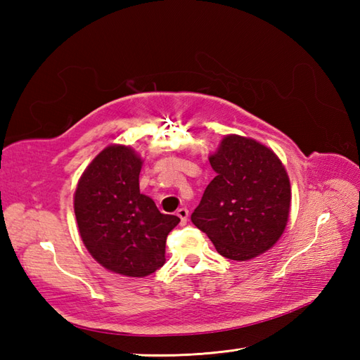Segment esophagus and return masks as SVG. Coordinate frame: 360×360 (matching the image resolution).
<instances>
[{"label":"esophagus","instance_id":"34e87169","mask_svg":"<svg viewBox=\"0 0 360 360\" xmlns=\"http://www.w3.org/2000/svg\"><path fill=\"white\" fill-rule=\"evenodd\" d=\"M176 215H178V217L181 218V223H182V224L187 223V219H188V210H187V209H184V207L179 209L178 212H176Z\"/></svg>","mask_w":360,"mask_h":360}]
</instances>
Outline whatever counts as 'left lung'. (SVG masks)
Returning <instances> with one entry per match:
<instances>
[{
  "label": "left lung",
  "mask_w": 360,
  "mask_h": 360,
  "mask_svg": "<svg viewBox=\"0 0 360 360\" xmlns=\"http://www.w3.org/2000/svg\"><path fill=\"white\" fill-rule=\"evenodd\" d=\"M209 160L217 176L192 213V223L229 259L248 262L264 254L289 219L285 165L269 147L238 134H226Z\"/></svg>",
  "instance_id": "8db88e82"
}]
</instances>
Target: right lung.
<instances>
[{"instance_id": "obj_1", "label": "right lung", "mask_w": 360, "mask_h": 360, "mask_svg": "<svg viewBox=\"0 0 360 360\" xmlns=\"http://www.w3.org/2000/svg\"><path fill=\"white\" fill-rule=\"evenodd\" d=\"M142 164L128 145H108L82 173L74 193L79 233L91 257L106 271L137 278L164 266L167 235L181 221L141 193Z\"/></svg>"}]
</instances>
